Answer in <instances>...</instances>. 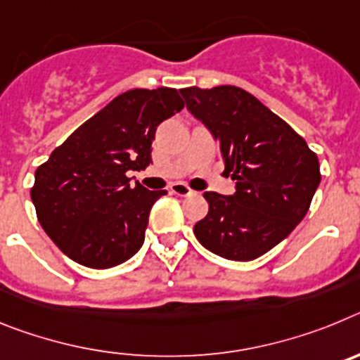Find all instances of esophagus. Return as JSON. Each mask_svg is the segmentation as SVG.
<instances>
[{"label": "esophagus", "mask_w": 360, "mask_h": 360, "mask_svg": "<svg viewBox=\"0 0 360 360\" xmlns=\"http://www.w3.org/2000/svg\"><path fill=\"white\" fill-rule=\"evenodd\" d=\"M171 193L176 196H191L195 195V191L191 189V187H187L186 184H173L171 186Z\"/></svg>", "instance_id": "34e87169"}]
</instances>
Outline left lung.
I'll use <instances>...</instances> for the list:
<instances>
[{
    "label": "left lung",
    "mask_w": 360,
    "mask_h": 360,
    "mask_svg": "<svg viewBox=\"0 0 360 360\" xmlns=\"http://www.w3.org/2000/svg\"><path fill=\"white\" fill-rule=\"evenodd\" d=\"M187 110L219 144L231 196L207 191L209 212L195 225L207 250L232 262L263 256L304 218L319 187L317 155L303 136L238 86L180 90Z\"/></svg>",
    "instance_id": "1"
}]
</instances>
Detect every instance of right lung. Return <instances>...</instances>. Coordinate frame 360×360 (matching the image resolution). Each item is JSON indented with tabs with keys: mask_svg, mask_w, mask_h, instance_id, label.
Here are the masks:
<instances>
[{
	"mask_svg": "<svg viewBox=\"0 0 360 360\" xmlns=\"http://www.w3.org/2000/svg\"><path fill=\"white\" fill-rule=\"evenodd\" d=\"M182 108L174 88L120 94L37 167V219L70 259L111 269L141 250L149 211L167 191L131 184L126 173L149 165L157 126Z\"/></svg>",
	"mask_w": 360,
	"mask_h": 360,
	"instance_id": "add662e5",
	"label": "right lung"
}]
</instances>
